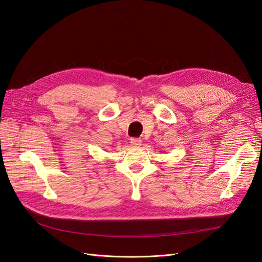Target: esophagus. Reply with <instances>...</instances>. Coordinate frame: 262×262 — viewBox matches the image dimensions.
I'll list each match as a JSON object with an SVG mask.
<instances>
[{
    "label": "esophagus",
    "instance_id": "esophagus-1",
    "mask_svg": "<svg viewBox=\"0 0 262 262\" xmlns=\"http://www.w3.org/2000/svg\"><path fill=\"white\" fill-rule=\"evenodd\" d=\"M130 143H131L134 147H139V146L141 145V143H142V141H141L140 139H137V138H132V139L130 140Z\"/></svg>",
    "mask_w": 262,
    "mask_h": 262
}]
</instances>
